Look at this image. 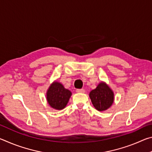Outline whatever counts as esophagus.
I'll list each match as a JSON object with an SVG mask.
<instances>
[{
  "instance_id": "34e87169",
  "label": "esophagus",
  "mask_w": 152,
  "mask_h": 152,
  "mask_svg": "<svg viewBox=\"0 0 152 152\" xmlns=\"http://www.w3.org/2000/svg\"><path fill=\"white\" fill-rule=\"evenodd\" d=\"M76 92H81V93H84L85 91H84V89L82 88V89H76Z\"/></svg>"
}]
</instances>
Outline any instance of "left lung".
Returning <instances> with one entry per match:
<instances>
[{
  "label": "left lung",
  "instance_id": "1",
  "mask_svg": "<svg viewBox=\"0 0 152 152\" xmlns=\"http://www.w3.org/2000/svg\"><path fill=\"white\" fill-rule=\"evenodd\" d=\"M92 103L99 111L105 110L111 106L114 101L113 91L104 82H101L95 89L90 92Z\"/></svg>",
  "mask_w": 152,
  "mask_h": 152
}]
</instances>
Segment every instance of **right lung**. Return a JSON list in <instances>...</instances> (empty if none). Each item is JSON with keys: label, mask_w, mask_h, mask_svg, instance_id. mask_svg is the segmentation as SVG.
<instances>
[{"label": "right lung", "mask_w": 152, "mask_h": 152, "mask_svg": "<svg viewBox=\"0 0 152 152\" xmlns=\"http://www.w3.org/2000/svg\"><path fill=\"white\" fill-rule=\"evenodd\" d=\"M72 92L64 88L62 84L55 82L50 86L47 92L49 104L55 109H63L70 99Z\"/></svg>", "instance_id": "add662e5"}]
</instances>
